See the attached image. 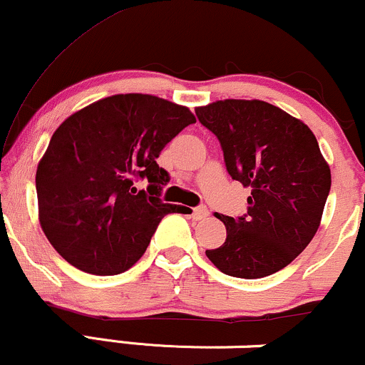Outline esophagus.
Here are the masks:
<instances>
[{
    "label": "esophagus",
    "instance_id": "esophagus-1",
    "mask_svg": "<svg viewBox=\"0 0 365 365\" xmlns=\"http://www.w3.org/2000/svg\"><path fill=\"white\" fill-rule=\"evenodd\" d=\"M207 216H209V209L206 206H199V207H195L194 211H192V217H194L195 221L206 220Z\"/></svg>",
    "mask_w": 365,
    "mask_h": 365
}]
</instances>
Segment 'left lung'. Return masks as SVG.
<instances>
[{
	"label": "left lung",
	"instance_id": "obj_1",
	"mask_svg": "<svg viewBox=\"0 0 365 365\" xmlns=\"http://www.w3.org/2000/svg\"><path fill=\"white\" fill-rule=\"evenodd\" d=\"M220 140L226 170L250 188L247 215H217L226 240L206 250L221 273L264 278L283 269L316 235L331 170L302 120L259 99H225L195 108Z\"/></svg>",
	"mask_w": 365,
	"mask_h": 365
}]
</instances>
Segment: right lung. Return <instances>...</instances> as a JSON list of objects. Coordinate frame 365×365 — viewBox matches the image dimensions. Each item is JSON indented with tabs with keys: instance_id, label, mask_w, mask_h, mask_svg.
Returning a JSON list of instances; mask_svg holds the SVG:
<instances>
[{
	"instance_id": "add662e5",
	"label": "right lung",
	"mask_w": 365,
	"mask_h": 365,
	"mask_svg": "<svg viewBox=\"0 0 365 365\" xmlns=\"http://www.w3.org/2000/svg\"><path fill=\"white\" fill-rule=\"evenodd\" d=\"M195 116L150 94H116L70 115L37 165L39 223L77 269L111 276L130 269L159 221L182 207L159 199L170 177L156 158ZM148 179V191H137Z\"/></svg>"
}]
</instances>
